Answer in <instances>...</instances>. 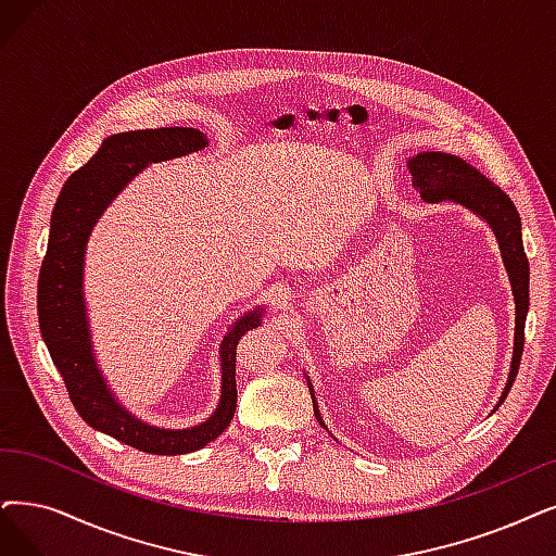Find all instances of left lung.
<instances>
[{"label":"left lung","instance_id":"8db88e82","mask_svg":"<svg viewBox=\"0 0 556 556\" xmlns=\"http://www.w3.org/2000/svg\"><path fill=\"white\" fill-rule=\"evenodd\" d=\"M408 168L413 173V187L419 191V195L425 198L427 203L452 201V203L468 207L475 214H479L485 224L493 228V232L497 237L500 253H502L506 274L510 280V290H514V301H516L514 358H510L506 388L500 396V404H502L510 386H514L518 367H520V355H522V346H525V319H527V309H529V262H527L525 247H522L520 214H518L514 201H510V198L497 185H493L485 175H481L468 162H463L460 157H454V154L419 152L417 157L408 160ZM307 388H309V396H313L315 417L326 429L309 379H307Z\"/></svg>","mask_w":556,"mask_h":556}]
</instances>
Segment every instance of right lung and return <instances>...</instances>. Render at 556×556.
<instances>
[{"label": "right lung", "instance_id": "add662e5", "mask_svg": "<svg viewBox=\"0 0 556 556\" xmlns=\"http://www.w3.org/2000/svg\"><path fill=\"white\" fill-rule=\"evenodd\" d=\"M207 137L193 127L123 131L102 141L100 150L63 185L50 224L48 253L38 276V324L52 363L63 376L75 410L86 425L148 454H189L228 429L237 408L235 363L241 336L262 324L264 307L235 321L220 342V399L203 425L160 429L131 415L106 388L96 363L84 305L86 241L102 212L148 164L203 150Z\"/></svg>", "mask_w": 556, "mask_h": 556}]
</instances>
